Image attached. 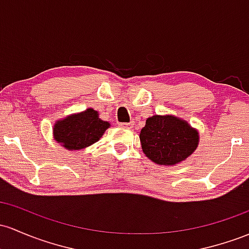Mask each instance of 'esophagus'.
Here are the masks:
<instances>
[{
	"label": "esophagus",
	"instance_id": "34e87169",
	"mask_svg": "<svg viewBox=\"0 0 249 249\" xmlns=\"http://www.w3.org/2000/svg\"><path fill=\"white\" fill-rule=\"evenodd\" d=\"M119 126L126 127V129H132L133 122H130V123H119Z\"/></svg>",
	"mask_w": 249,
	"mask_h": 249
}]
</instances>
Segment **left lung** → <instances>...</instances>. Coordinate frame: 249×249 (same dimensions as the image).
<instances>
[{"instance_id": "1", "label": "left lung", "mask_w": 249, "mask_h": 249, "mask_svg": "<svg viewBox=\"0 0 249 249\" xmlns=\"http://www.w3.org/2000/svg\"><path fill=\"white\" fill-rule=\"evenodd\" d=\"M142 149L152 162L174 165L195 151L198 133L184 120L174 116H152L139 135Z\"/></svg>"}]
</instances>
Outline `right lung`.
<instances>
[{"instance_id":"1","label":"right lung","mask_w":249,"mask_h":249,"mask_svg":"<svg viewBox=\"0 0 249 249\" xmlns=\"http://www.w3.org/2000/svg\"><path fill=\"white\" fill-rule=\"evenodd\" d=\"M108 126L110 124L100 119L97 111L87 108L59 120L54 125V138L68 150H80L99 141Z\"/></svg>"}]
</instances>
